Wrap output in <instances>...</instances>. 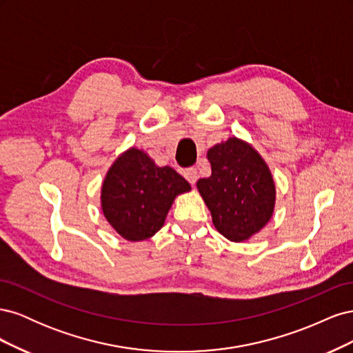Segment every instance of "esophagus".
Masks as SVG:
<instances>
[{
	"label": "esophagus",
	"mask_w": 353,
	"mask_h": 353,
	"mask_svg": "<svg viewBox=\"0 0 353 353\" xmlns=\"http://www.w3.org/2000/svg\"><path fill=\"white\" fill-rule=\"evenodd\" d=\"M184 176H185V179L188 181L190 184H196V181L199 179L197 169H196V168H188V169H185V170H184Z\"/></svg>",
	"instance_id": "obj_1"
}]
</instances>
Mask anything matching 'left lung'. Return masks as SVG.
<instances>
[{"label":"left lung","instance_id":"obj_1","mask_svg":"<svg viewBox=\"0 0 353 353\" xmlns=\"http://www.w3.org/2000/svg\"><path fill=\"white\" fill-rule=\"evenodd\" d=\"M212 175L197 181L215 228L230 241L249 240L271 219L275 184L268 165L237 137L209 148Z\"/></svg>","mask_w":353,"mask_h":353}]
</instances>
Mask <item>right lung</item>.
I'll list each match as a JSON object with an SVG mask.
<instances>
[{
  "mask_svg": "<svg viewBox=\"0 0 353 353\" xmlns=\"http://www.w3.org/2000/svg\"><path fill=\"white\" fill-rule=\"evenodd\" d=\"M191 187L175 169L157 166L135 147L117 157L101 187V210L113 230L130 241L153 237L163 227L176 196Z\"/></svg>",
  "mask_w": 353,
  "mask_h": 353,
  "instance_id": "right-lung-1",
  "label": "right lung"
}]
</instances>
